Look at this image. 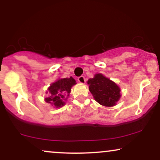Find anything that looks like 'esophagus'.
<instances>
[{"instance_id":"obj_1","label":"esophagus","mask_w":160,"mask_h":160,"mask_svg":"<svg viewBox=\"0 0 160 160\" xmlns=\"http://www.w3.org/2000/svg\"><path fill=\"white\" fill-rule=\"evenodd\" d=\"M78 81L80 82V83H85L86 82V79L83 76H80V78H78Z\"/></svg>"}]
</instances>
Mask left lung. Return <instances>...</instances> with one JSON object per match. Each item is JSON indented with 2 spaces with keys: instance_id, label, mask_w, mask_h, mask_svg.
Listing matches in <instances>:
<instances>
[{
  "instance_id": "obj_1",
  "label": "left lung",
  "mask_w": 160,
  "mask_h": 160,
  "mask_svg": "<svg viewBox=\"0 0 160 160\" xmlns=\"http://www.w3.org/2000/svg\"><path fill=\"white\" fill-rule=\"evenodd\" d=\"M87 84L93 98L101 105L113 107L120 100V88L102 74H96L88 80Z\"/></svg>"
}]
</instances>
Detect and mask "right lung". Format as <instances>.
Here are the masks:
<instances>
[{
    "mask_svg": "<svg viewBox=\"0 0 160 160\" xmlns=\"http://www.w3.org/2000/svg\"><path fill=\"white\" fill-rule=\"evenodd\" d=\"M75 84H77L76 80L72 77L58 79L56 82H52L47 89L49 96L45 98V102L51 104V105L56 108H62L65 104V101L71 93V87ZM48 92H47V93H48Z\"/></svg>",
    "mask_w": 160,
    "mask_h": 160,
    "instance_id": "1",
    "label": "right lung"
}]
</instances>
